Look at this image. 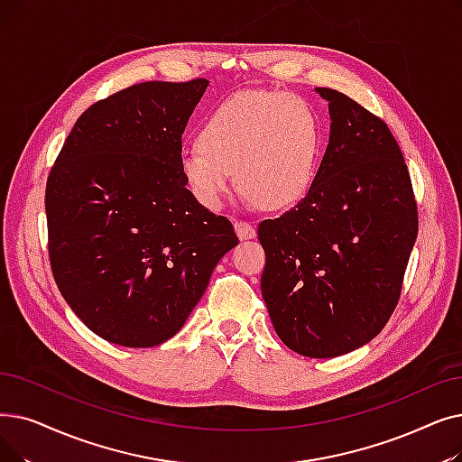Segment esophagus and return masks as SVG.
<instances>
[{
	"mask_svg": "<svg viewBox=\"0 0 462 462\" xmlns=\"http://www.w3.org/2000/svg\"><path fill=\"white\" fill-rule=\"evenodd\" d=\"M234 228H236V234L239 236V239H251V237L256 236V230H254V226L249 223V220H242V218L236 220Z\"/></svg>",
	"mask_w": 462,
	"mask_h": 462,
	"instance_id": "34e87169",
	"label": "esophagus"
}]
</instances>
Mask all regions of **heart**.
I'll return each mask as SVG.
<instances>
[{
	"label": "heart",
	"mask_w": 462,
	"mask_h": 462,
	"mask_svg": "<svg viewBox=\"0 0 462 462\" xmlns=\"http://www.w3.org/2000/svg\"><path fill=\"white\" fill-rule=\"evenodd\" d=\"M198 143L181 154L179 170L199 204L223 206L236 171L254 199L279 209L311 189L323 135L306 97L254 90L220 102L204 120Z\"/></svg>",
	"instance_id": "b5f03b06"
}]
</instances>
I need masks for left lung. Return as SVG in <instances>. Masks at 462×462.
<instances>
[{
  "label": "left lung",
  "mask_w": 462,
  "mask_h": 462,
  "mask_svg": "<svg viewBox=\"0 0 462 462\" xmlns=\"http://www.w3.org/2000/svg\"><path fill=\"white\" fill-rule=\"evenodd\" d=\"M328 102L330 142L306 198L258 225L260 277L277 336L304 356L332 358L391 319L419 230L404 154L383 118L349 96Z\"/></svg>",
  "instance_id": "1"
}]
</instances>
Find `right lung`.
<instances>
[{
    "instance_id": "right-lung-1",
    "label": "right lung",
    "mask_w": 462,
    "mask_h": 462,
    "mask_svg": "<svg viewBox=\"0 0 462 462\" xmlns=\"http://www.w3.org/2000/svg\"><path fill=\"white\" fill-rule=\"evenodd\" d=\"M208 83L147 81L97 99L51 168L54 281L73 313L111 344L152 347L175 336L239 242L179 170L181 137Z\"/></svg>"
}]
</instances>
